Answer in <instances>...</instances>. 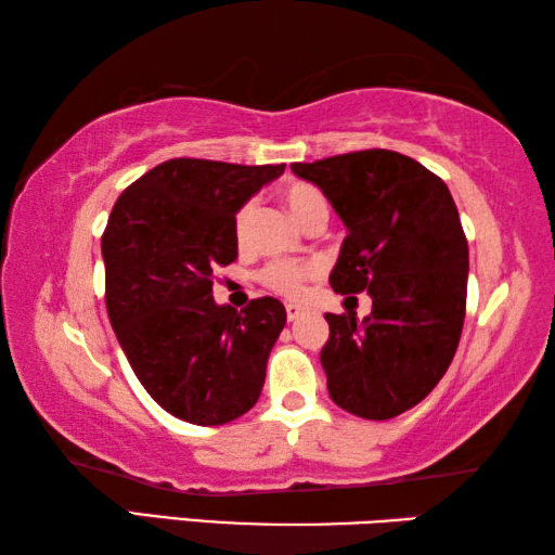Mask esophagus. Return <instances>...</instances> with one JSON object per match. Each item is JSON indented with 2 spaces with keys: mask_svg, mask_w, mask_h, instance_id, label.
I'll return each mask as SVG.
<instances>
[{
  "mask_svg": "<svg viewBox=\"0 0 555 555\" xmlns=\"http://www.w3.org/2000/svg\"><path fill=\"white\" fill-rule=\"evenodd\" d=\"M300 313H304V308L296 306V304H286V318H288V321H296Z\"/></svg>",
  "mask_w": 555,
  "mask_h": 555,
  "instance_id": "34e87169",
  "label": "esophagus"
}]
</instances>
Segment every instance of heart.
I'll use <instances>...</instances> for the list:
<instances>
[{
  "mask_svg": "<svg viewBox=\"0 0 555 555\" xmlns=\"http://www.w3.org/2000/svg\"><path fill=\"white\" fill-rule=\"evenodd\" d=\"M284 201L300 224L311 220L318 212H327V198L323 195L321 188H315L313 183H306V181H288L284 185ZM249 218H251V205L244 203L242 208L234 212V220H232L234 237L240 242L244 240V234H247ZM315 274H318V264H313V261L274 259L259 271V284L284 298H298L304 296L306 281L313 279Z\"/></svg>",
  "mask_w": 555,
  "mask_h": 555,
  "instance_id": "obj_1",
  "label": "heart"
}]
</instances>
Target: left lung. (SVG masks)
I'll return each mask as SVG.
<instances>
[{"mask_svg":"<svg viewBox=\"0 0 555 555\" xmlns=\"http://www.w3.org/2000/svg\"><path fill=\"white\" fill-rule=\"evenodd\" d=\"M291 171L321 188L347 228L331 286L372 298L364 321L325 313L327 393L360 418L399 416L434 391L463 333L469 257L453 195L426 166L389 149Z\"/></svg>","mask_w":555,"mask_h":555,"instance_id":"8db88e82","label":"left lung"}]
</instances>
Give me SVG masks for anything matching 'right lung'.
<instances>
[{
	"instance_id": "1",
	"label": "right lung",
	"mask_w": 555,
	"mask_h": 555,
	"mask_svg": "<svg viewBox=\"0 0 555 555\" xmlns=\"http://www.w3.org/2000/svg\"><path fill=\"white\" fill-rule=\"evenodd\" d=\"M284 168L171 158L125 188L102 232L121 350L149 397L188 424H230L264 387L286 308L271 296L218 306L212 274L237 259L234 212Z\"/></svg>"
}]
</instances>
